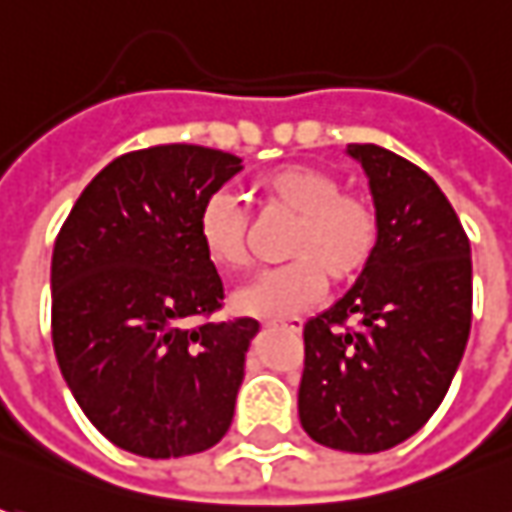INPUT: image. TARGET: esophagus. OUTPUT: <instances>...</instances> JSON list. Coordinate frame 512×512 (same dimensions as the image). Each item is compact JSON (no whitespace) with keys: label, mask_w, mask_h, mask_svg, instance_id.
<instances>
[{"label":"esophagus","mask_w":512,"mask_h":512,"mask_svg":"<svg viewBox=\"0 0 512 512\" xmlns=\"http://www.w3.org/2000/svg\"><path fill=\"white\" fill-rule=\"evenodd\" d=\"M269 326H277V328H286L291 334H300L303 331V320L300 317H289V320H274Z\"/></svg>","instance_id":"obj_1"}]
</instances>
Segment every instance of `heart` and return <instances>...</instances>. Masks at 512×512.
Listing matches in <instances>:
<instances>
[{
    "label": "heart",
    "mask_w": 512,
    "mask_h": 512,
    "mask_svg": "<svg viewBox=\"0 0 512 512\" xmlns=\"http://www.w3.org/2000/svg\"><path fill=\"white\" fill-rule=\"evenodd\" d=\"M257 195L269 209L294 218V226L283 243L289 263L235 291L232 306L243 314L269 320L291 317L323 294L326 274L334 283H348L374 257L377 209L357 192H345L334 172L314 164H286L257 181ZM198 238L215 269H246V218L226 192L203 203Z\"/></svg>",
    "instance_id": "1"
}]
</instances>
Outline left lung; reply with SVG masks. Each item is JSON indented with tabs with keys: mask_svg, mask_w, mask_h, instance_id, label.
<instances>
[{
	"mask_svg": "<svg viewBox=\"0 0 512 512\" xmlns=\"http://www.w3.org/2000/svg\"><path fill=\"white\" fill-rule=\"evenodd\" d=\"M379 218L357 283L303 326L300 422L314 442L379 453L414 436L465 354L473 309L470 240L425 169L377 144H348ZM354 316L361 326L348 329Z\"/></svg>",
	"mask_w": 512,
	"mask_h": 512,
	"instance_id": "left-lung-1",
	"label": "left lung"
}]
</instances>
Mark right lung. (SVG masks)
<instances>
[{
	"label": "right lung",
	"mask_w": 512,
	"mask_h": 512,
	"mask_svg": "<svg viewBox=\"0 0 512 512\" xmlns=\"http://www.w3.org/2000/svg\"><path fill=\"white\" fill-rule=\"evenodd\" d=\"M232 152L161 144L98 172L53 246V348L84 416L113 445L178 459L218 445L235 416L257 320H209L223 283L198 218Z\"/></svg>",
	"instance_id": "1"
}]
</instances>
